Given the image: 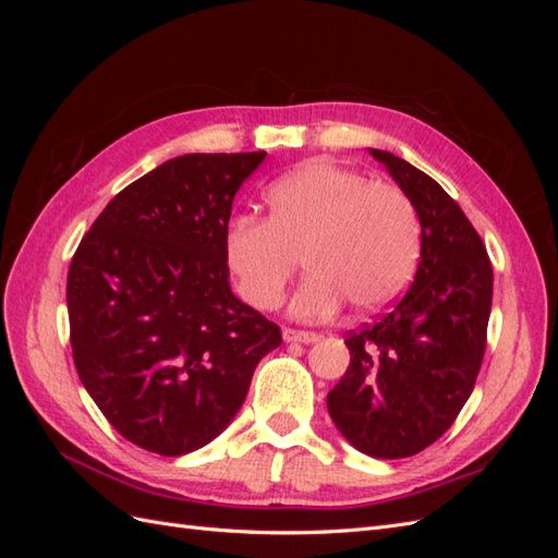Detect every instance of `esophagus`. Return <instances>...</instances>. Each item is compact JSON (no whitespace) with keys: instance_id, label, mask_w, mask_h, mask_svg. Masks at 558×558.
Segmentation results:
<instances>
[{"instance_id":"1","label":"esophagus","mask_w":558,"mask_h":558,"mask_svg":"<svg viewBox=\"0 0 558 558\" xmlns=\"http://www.w3.org/2000/svg\"><path fill=\"white\" fill-rule=\"evenodd\" d=\"M320 340L318 332H307V330H293V328H283V342H300V344H314Z\"/></svg>"}]
</instances>
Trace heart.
Returning a JSON list of instances; mask_svg holds the SVG:
<instances>
[{
	"mask_svg": "<svg viewBox=\"0 0 558 558\" xmlns=\"http://www.w3.org/2000/svg\"><path fill=\"white\" fill-rule=\"evenodd\" d=\"M267 218L238 216L226 230V260L248 305L275 310L298 272L310 279L291 300L298 318H328L349 302L377 314L404 293L421 256V221L393 183L330 160H310L265 195Z\"/></svg>",
	"mask_w": 558,
	"mask_h": 558,
	"instance_id": "1",
	"label": "heart"
}]
</instances>
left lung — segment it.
I'll return each instance as SVG.
<instances>
[{
	"mask_svg": "<svg viewBox=\"0 0 558 558\" xmlns=\"http://www.w3.org/2000/svg\"><path fill=\"white\" fill-rule=\"evenodd\" d=\"M414 202L421 263L391 312L351 330V363L328 393L347 440L375 459H404L442 437L482 367L494 269L484 242L435 179L388 150L369 148Z\"/></svg>",
	"mask_w": 558,
	"mask_h": 558,
	"instance_id": "left-lung-1",
	"label": "left lung"
}]
</instances>
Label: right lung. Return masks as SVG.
I'll list each match as a JSON object with an SVG mask.
<instances>
[{"label":"right lung","instance_id":"obj_1","mask_svg":"<svg viewBox=\"0 0 558 558\" xmlns=\"http://www.w3.org/2000/svg\"><path fill=\"white\" fill-rule=\"evenodd\" d=\"M189 154L118 193L66 275L81 384L125 440L183 456L221 435L281 330L230 289L234 193L265 160Z\"/></svg>","mask_w":558,"mask_h":558}]
</instances>
